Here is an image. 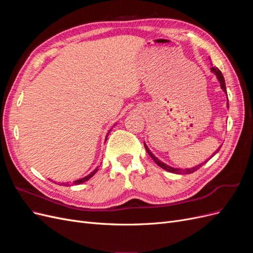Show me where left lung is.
<instances>
[{
    "mask_svg": "<svg viewBox=\"0 0 253 253\" xmlns=\"http://www.w3.org/2000/svg\"><path fill=\"white\" fill-rule=\"evenodd\" d=\"M211 71L216 75V77H217V79H218V81H219V83H220V87L223 88V90L225 91V93L227 94V90H226V84H225V79H224V76H223V74H221V72L218 70L217 67H212L211 68ZM228 104V103H227ZM144 148H145V150H147V152L149 153V155L152 157V159L154 160V162L160 167V168H163V169H165L166 171H169V172H171V173H175V174H191V173H193V172H195V171H197L198 169H200V168L203 166V165H205L204 163L203 164H201V165H198V166H196V167H194V168H191V169H175V168H172V167H170V166H168V165H166V164H164V163H162L160 162V160L158 159V158H156L154 155L152 154V152L148 149V147L147 145H145V143H144ZM219 149H220V147L213 153V155L212 156H214L216 154V153L219 151ZM211 156V157H212Z\"/></svg>",
    "mask_w": 253,
    "mask_h": 253,
    "instance_id": "obj_1",
    "label": "left lung"
}]
</instances>
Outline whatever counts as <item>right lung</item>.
Returning a JSON list of instances; mask_svg holds the SVG:
<instances>
[{
  "instance_id": "add662e5",
  "label": "right lung",
  "mask_w": 253,
  "mask_h": 253,
  "mask_svg": "<svg viewBox=\"0 0 253 253\" xmlns=\"http://www.w3.org/2000/svg\"><path fill=\"white\" fill-rule=\"evenodd\" d=\"M106 141V140H105ZM98 171V167L96 168V169L91 172L90 174H88L87 176H85V177H83V178H81V179H78V180H75V181H73V185H80V183H82V182H84V181H86V180H88L91 176H94L95 174H96V172Z\"/></svg>"
}]
</instances>
